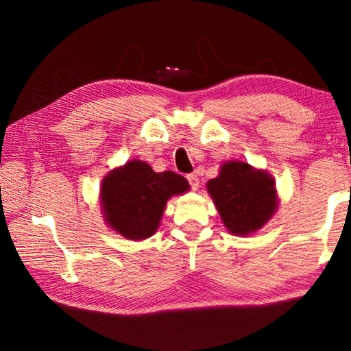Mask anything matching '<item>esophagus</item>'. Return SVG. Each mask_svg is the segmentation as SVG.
Masks as SVG:
<instances>
[{
  "mask_svg": "<svg viewBox=\"0 0 351 351\" xmlns=\"http://www.w3.org/2000/svg\"><path fill=\"white\" fill-rule=\"evenodd\" d=\"M187 181L190 184V187H192V190H197L199 187V180H198V176L195 175V173H190L187 176Z\"/></svg>",
  "mask_w": 351,
  "mask_h": 351,
  "instance_id": "obj_1",
  "label": "esophagus"
}]
</instances>
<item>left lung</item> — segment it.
Instances as JSON below:
<instances>
[{
    "label": "left lung",
    "mask_w": 351,
    "mask_h": 351,
    "mask_svg": "<svg viewBox=\"0 0 351 351\" xmlns=\"http://www.w3.org/2000/svg\"><path fill=\"white\" fill-rule=\"evenodd\" d=\"M206 186L226 229L237 237L257 232L278 207L274 178L247 162H223L218 176Z\"/></svg>",
    "instance_id": "left-lung-1"
}]
</instances>
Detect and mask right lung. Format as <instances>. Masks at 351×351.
<instances>
[{"instance_id": "right-lung-1", "label": "right lung", "mask_w": 351, "mask_h": 351, "mask_svg": "<svg viewBox=\"0 0 351 351\" xmlns=\"http://www.w3.org/2000/svg\"><path fill=\"white\" fill-rule=\"evenodd\" d=\"M189 189L186 178L175 171L156 173L147 162L132 159L102 180L100 209L111 230L141 241L158 230L167 201Z\"/></svg>"}]
</instances>
